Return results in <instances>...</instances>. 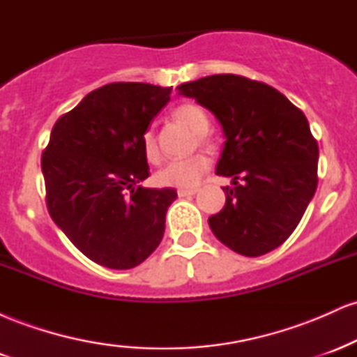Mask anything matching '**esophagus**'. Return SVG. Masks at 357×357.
I'll list each match as a JSON object with an SVG mask.
<instances>
[{
	"mask_svg": "<svg viewBox=\"0 0 357 357\" xmlns=\"http://www.w3.org/2000/svg\"><path fill=\"white\" fill-rule=\"evenodd\" d=\"M196 190H178V196L179 198H184V196H191L195 195Z\"/></svg>",
	"mask_w": 357,
	"mask_h": 357,
	"instance_id": "1",
	"label": "esophagus"
}]
</instances>
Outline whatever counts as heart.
Instances as JSON below:
<instances>
[{"mask_svg": "<svg viewBox=\"0 0 357 357\" xmlns=\"http://www.w3.org/2000/svg\"><path fill=\"white\" fill-rule=\"evenodd\" d=\"M173 117L188 129L192 130L198 136H204L210 130V117L204 112V109L196 104H181L173 110ZM203 139V137H202ZM142 153L149 162L159 161L158 142L153 130H146L141 137ZM210 169V159L204 154H195L190 158L174 159L155 173V181L161 186L179 188V190H192L198 186L203 176Z\"/></svg>", "mask_w": 357, "mask_h": 357, "instance_id": "b5f03b06", "label": "heart"}]
</instances>
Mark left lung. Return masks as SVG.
Instances as JSON below:
<instances>
[{"label": "left lung", "instance_id": "1", "mask_svg": "<svg viewBox=\"0 0 357 357\" xmlns=\"http://www.w3.org/2000/svg\"><path fill=\"white\" fill-rule=\"evenodd\" d=\"M210 110L223 127L216 174L223 210L208 218L221 243L245 257H260L292 235L317 188V141L309 122L284 93L240 75H211L178 87Z\"/></svg>", "mask_w": 357, "mask_h": 357}]
</instances>
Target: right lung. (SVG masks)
<instances>
[{
	"mask_svg": "<svg viewBox=\"0 0 357 357\" xmlns=\"http://www.w3.org/2000/svg\"><path fill=\"white\" fill-rule=\"evenodd\" d=\"M171 87L117 82L93 90L53 126L42 155L47 206L90 260L137 267L161 243L173 188L151 190L141 137L169 102Z\"/></svg>",
	"mask_w": 357,
	"mask_h": 357,
	"instance_id": "obj_1",
	"label": "right lung"
}]
</instances>
